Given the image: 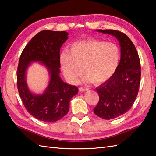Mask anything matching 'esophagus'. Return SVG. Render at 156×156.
Segmentation results:
<instances>
[{
  "label": "esophagus",
  "mask_w": 156,
  "mask_h": 156,
  "mask_svg": "<svg viewBox=\"0 0 156 156\" xmlns=\"http://www.w3.org/2000/svg\"><path fill=\"white\" fill-rule=\"evenodd\" d=\"M89 90L88 88H83V87H80V88H79V91L81 92L87 91V90Z\"/></svg>",
  "instance_id": "obj_1"
}]
</instances>
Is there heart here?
Returning <instances> with one entry per match:
<instances>
[{
	"label": "heart",
	"mask_w": 156,
	"mask_h": 156,
	"mask_svg": "<svg viewBox=\"0 0 156 156\" xmlns=\"http://www.w3.org/2000/svg\"><path fill=\"white\" fill-rule=\"evenodd\" d=\"M121 58V50L115 43L98 40L76 42L70 52H62L60 67L68 81L76 84L84 72L86 80L102 83L116 72Z\"/></svg>",
	"instance_id": "obj_1"
}]
</instances>
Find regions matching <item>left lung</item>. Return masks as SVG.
<instances>
[{"mask_svg": "<svg viewBox=\"0 0 156 156\" xmlns=\"http://www.w3.org/2000/svg\"><path fill=\"white\" fill-rule=\"evenodd\" d=\"M97 31L114 36L121 47V58L116 72L96 88L99 102L94 112L108 120L125 114L134 103L140 84V61L134 44L127 35L115 30Z\"/></svg>", "mask_w": 156, "mask_h": 156, "instance_id": "left-lung-1", "label": "left lung"}]
</instances>
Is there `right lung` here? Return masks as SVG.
Returning a JSON list of instances; mask_svg holds the SVG:
<instances>
[{
    "instance_id": "add662e5",
    "label": "right lung",
    "mask_w": 156,
    "mask_h": 156,
    "mask_svg": "<svg viewBox=\"0 0 156 156\" xmlns=\"http://www.w3.org/2000/svg\"><path fill=\"white\" fill-rule=\"evenodd\" d=\"M68 35L65 31H41L25 46L19 61L16 78L20 96L30 114L42 122H54L62 118L69 110L71 98L78 92L76 86L64 82L59 75L60 49ZM32 61L44 64L51 76L42 95L32 93L26 84V72Z\"/></svg>"
}]
</instances>
